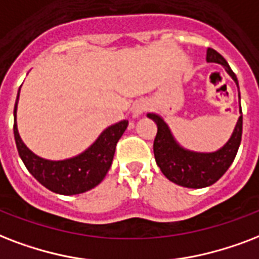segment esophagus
I'll return each instance as SVG.
<instances>
[{
    "label": "esophagus",
    "instance_id": "esophagus-1",
    "mask_svg": "<svg viewBox=\"0 0 259 259\" xmlns=\"http://www.w3.org/2000/svg\"><path fill=\"white\" fill-rule=\"evenodd\" d=\"M148 109V105L144 101H138L134 104V107H132V115L134 117H139L144 113V112Z\"/></svg>",
    "mask_w": 259,
    "mask_h": 259
}]
</instances>
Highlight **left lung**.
I'll return each mask as SVG.
<instances>
[{
  "mask_svg": "<svg viewBox=\"0 0 259 259\" xmlns=\"http://www.w3.org/2000/svg\"><path fill=\"white\" fill-rule=\"evenodd\" d=\"M206 62L208 63H219L227 71L228 75L234 79L238 86V78L231 70L227 61L220 55L218 51L208 48L206 50ZM239 97V119L236 121L232 135L227 140L223 147L213 152H197L186 150L180 146L177 140L174 139L173 134L170 131L169 125L157 113H147L148 119H151L157 124V136L154 140V155L159 169L167 180H170L177 185L185 188H206L215 184L222 176L228 170L236 157V152L239 148L242 140V107H240V93Z\"/></svg>",
  "mask_w": 259,
  "mask_h": 259,
  "instance_id": "1",
  "label": "left lung"
}]
</instances>
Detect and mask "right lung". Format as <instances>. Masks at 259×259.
Here are the masks:
<instances>
[{
    "mask_svg": "<svg viewBox=\"0 0 259 259\" xmlns=\"http://www.w3.org/2000/svg\"><path fill=\"white\" fill-rule=\"evenodd\" d=\"M19 97L20 89L13 111V132L17 151L28 171L47 189L65 196L83 193L97 186L111 169L116 144L127 130L128 120H121L105 128L93 144L75 157L62 161H50L32 152L20 138L17 130Z\"/></svg>",
    "mask_w": 259,
    "mask_h": 259,
    "instance_id": "1",
    "label": "right lung"
}]
</instances>
